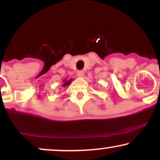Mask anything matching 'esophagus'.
<instances>
[{
    "instance_id": "34e87169",
    "label": "esophagus",
    "mask_w": 160,
    "mask_h": 160,
    "mask_svg": "<svg viewBox=\"0 0 160 160\" xmlns=\"http://www.w3.org/2000/svg\"><path fill=\"white\" fill-rule=\"evenodd\" d=\"M78 76L80 78H82L84 76V71H78Z\"/></svg>"
}]
</instances>
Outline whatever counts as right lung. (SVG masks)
<instances>
[{
    "label": "right lung",
    "mask_w": 160,
    "mask_h": 160,
    "mask_svg": "<svg viewBox=\"0 0 160 160\" xmlns=\"http://www.w3.org/2000/svg\"><path fill=\"white\" fill-rule=\"evenodd\" d=\"M71 81H72V79L71 78L70 79V80H66V79H65L63 81L64 83H63V85H62V86H63V87H68V86L71 84Z\"/></svg>",
    "instance_id": "add662e5"
}]
</instances>
